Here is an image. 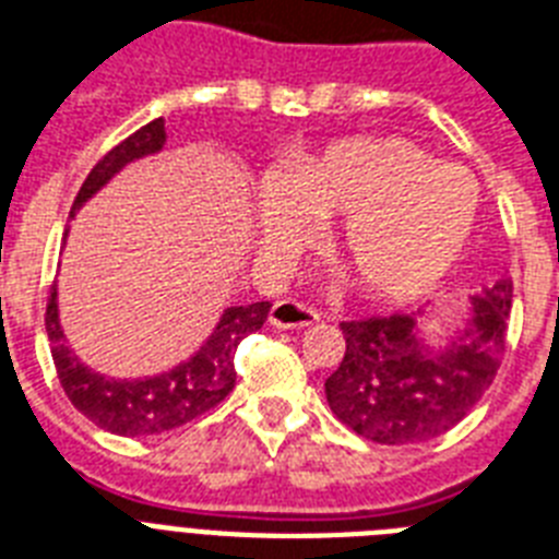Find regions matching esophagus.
<instances>
[{
    "mask_svg": "<svg viewBox=\"0 0 559 559\" xmlns=\"http://www.w3.org/2000/svg\"><path fill=\"white\" fill-rule=\"evenodd\" d=\"M321 319V312L316 307H307L301 301H278L272 304L270 310V324L281 326V330H301V326H310Z\"/></svg>",
    "mask_w": 559,
    "mask_h": 559,
    "instance_id": "34e87169",
    "label": "esophagus"
}]
</instances>
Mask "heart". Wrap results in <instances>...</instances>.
Returning <instances> with one entry per match:
<instances>
[{
    "mask_svg": "<svg viewBox=\"0 0 559 559\" xmlns=\"http://www.w3.org/2000/svg\"><path fill=\"white\" fill-rule=\"evenodd\" d=\"M476 215L468 171L437 163L407 140H342L295 157L261 189L266 243L301 238L310 217H344L335 252L373 298L428 289L456 261Z\"/></svg>",
    "mask_w": 559,
    "mask_h": 559,
    "instance_id": "heart-1",
    "label": "heart"
}]
</instances>
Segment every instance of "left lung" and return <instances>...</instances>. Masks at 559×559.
Returning <instances> with one entry per match:
<instances>
[{"label":"left lung","instance_id":"left-lung-1","mask_svg":"<svg viewBox=\"0 0 559 559\" xmlns=\"http://www.w3.org/2000/svg\"><path fill=\"white\" fill-rule=\"evenodd\" d=\"M511 278L502 275L471 298L465 333L430 350L416 316H370L342 321L347 350L324 382L330 411L379 444L428 442L460 425L491 388L506 353Z\"/></svg>","mask_w":559,"mask_h":559}]
</instances>
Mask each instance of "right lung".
<instances>
[{"mask_svg": "<svg viewBox=\"0 0 559 559\" xmlns=\"http://www.w3.org/2000/svg\"><path fill=\"white\" fill-rule=\"evenodd\" d=\"M166 122L152 120L143 129L117 143L111 152L97 160L88 171L85 183L76 192L71 217L76 209L97 194L103 186L126 166V163L160 152L166 143ZM68 235V233H66ZM270 301H255L247 307H229L217 321L215 333L209 335L203 347L189 361L171 367L169 373L152 379H108L85 367L74 353L68 350L66 333L59 324L57 284L48 293L45 307V333L51 342L53 367L59 384L71 399V405L91 419L97 428L111 430L117 437H148L175 430L186 421L198 419L206 411L217 407L235 388V350L249 333L261 330L270 316Z\"/></svg>", "mask_w": 559, "mask_h": 559, "instance_id": "obj_1", "label": "right lung"}]
</instances>
